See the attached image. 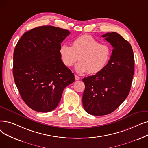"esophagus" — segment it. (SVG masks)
Wrapping results in <instances>:
<instances>
[{"label": "esophagus", "instance_id": "34e87169", "mask_svg": "<svg viewBox=\"0 0 148 148\" xmlns=\"http://www.w3.org/2000/svg\"><path fill=\"white\" fill-rule=\"evenodd\" d=\"M74 77H75V80H80V77H79V76H77V75H74Z\"/></svg>", "mask_w": 148, "mask_h": 148}]
</instances>
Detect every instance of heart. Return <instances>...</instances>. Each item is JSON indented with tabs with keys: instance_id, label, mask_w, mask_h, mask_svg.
I'll return each instance as SVG.
<instances>
[{
	"instance_id": "heart-1",
	"label": "heart",
	"mask_w": 148,
	"mask_h": 148,
	"mask_svg": "<svg viewBox=\"0 0 148 148\" xmlns=\"http://www.w3.org/2000/svg\"><path fill=\"white\" fill-rule=\"evenodd\" d=\"M59 54L62 63L71 67L77 61L75 67L79 74L88 72L97 74L107 66L111 57V48L90 35H83L73 40L71 47L62 45Z\"/></svg>"
}]
</instances>
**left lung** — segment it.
Returning <instances> with one entry per match:
<instances>
[{"mask_svg":"<svg viewBox=\"0 0 148 148\" xmlns=\"http://www.w3.org/2000/svg\"><path fill=\"white\" fill-rule=\"evenodd\" d=\"M114 48L105 68L82 79L85 89L83 106L88 114L100 116L114 111L130 93L134 73V57L131 44L117 33L101 36Z\"/></svg>","mask_w":148,"mask_h":148,"instance_id":"8db88e82","label":"left lung"}]
</instances>
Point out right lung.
Segmentation results:
<instances>
[{
  "mask_svg": "<svg viewBox=\"0 0 148 148\" xmlns=\"http://www.w3.org/2000/svg\"><path fill=\"white\" fill-rule=\"evenodd\" d=\"M68 30L42 26L25 33L13 55V76L24 102L37 112L54 110L74 75L62 62L61 43Z\"/></svg>",
  "mask_w": 148,
  "mask_h": 148,
  "instance_id": "right-lung-1",
  "label": "right lung"
}]
</instances>
